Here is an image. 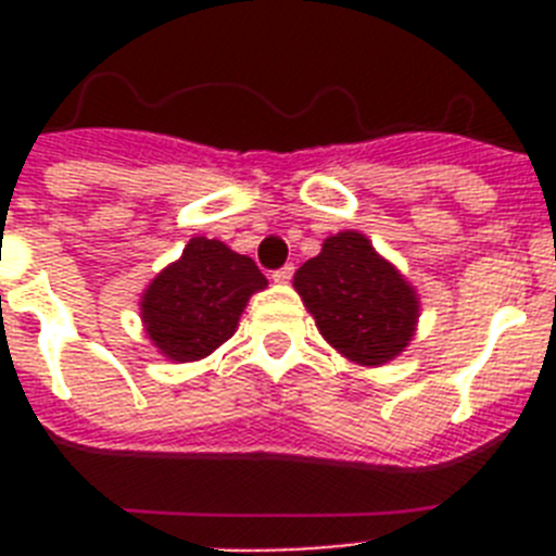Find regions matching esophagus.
<instances>
[{
	"instance_id": "obj_1",
	"label": "esophagus",
	"mask_w": 556,
	"mask_h": 556,
	"mask_svg": "<svg viewBox=\"0 0 556 556\" xmlns=\"http://www.w3.org/2000/svg\"><path fill=\"white\" fill-rule=\"evenodd\" d=\"M292 275H294L292 264H283L281 269H275V273H273V281L275 283H289V281H292Z\"/></svg>"
}]
</instances>
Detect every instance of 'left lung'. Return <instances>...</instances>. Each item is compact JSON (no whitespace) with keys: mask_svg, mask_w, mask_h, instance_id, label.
<instances>
[{"mask_svg":"<svg viewBox=\"0 0 556 556\" xmlns=\"http://www.w3.org/2000/svg\"><path fill=\"white\" fill-rule=\"evenodd\" d=\"M294 289L328 345L356 365L392 362L415 337L420 298L358 230L328 236L294 273Z\"/></svg>","mask_w":556,"mask_h":556,"instance_id":"8db88e82","label":"left lung"}]
</instances>
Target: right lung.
<instances>
[{
  "label": "right lung",
  "mask_w": 556,
  "mask_h": 556,
  "mask_svg": "<svg viewBox=\"0 0 556 556\" xmlns=\"http://www.w3.org/2000/svg\"><path fill=\"white\" fill-rule=\"evenodd\" d=\"M264 287L253 258L194 236L141 294L144 331L172 362H198L233 337L250 294Z\"/></svg>",
  "instance_id": "add662e5"
}]
</instances>
